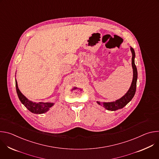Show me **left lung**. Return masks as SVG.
Returning <instances> with one entry per match:
<instances>
[{"label": "left lung", "mask_w": 159, "mask_h": 159, "mask_svg": "<svg viewBox=\"0 0 159 159\" xmlns=\"http://www.w3.org/2000/svg\"><path fill=\"white\" fill-rule=\"evenodd\" d=\"M130 50L132 53V58H131V64L133 67V80L131 84V86L128 90V92L120 99L110 102H101L97 101V103L101 106H103L106 109L109 111H116L118 109H121L125 107L133 98L136 92V87H137V81L138 77L137 69L136 67L134 64V57L135 53L132 47H130Z\"/></svg>", "instance_id": "8db88e82"}]
</instances>
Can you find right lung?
Instances as JSON below:
<instances>
[{"instance_id":"add662e5","label":"right lung","mask_w":159,"mask_h":159,"mask_svg":"<svg viewBox=\"0 0 159 159\" xmlns=\"http://www.w3.org/2000/svg\"><path fill=\"white\" fill-rule=\"evenodd\" d=\"M16 92L18 96V98L21 102L30 111H31L34 114H43L47 112L50 107H52L54 103L52 102H34L31 101H30L27 99L23 94H22L19 90L17 85V81L16 80Z\"/></svg>"}]
</instances>
